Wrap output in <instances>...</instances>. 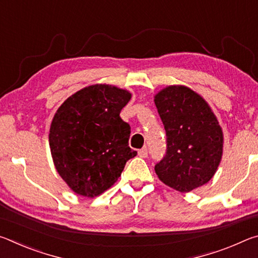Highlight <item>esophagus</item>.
I'll return each instance as SVG.
<instances>
[{"instance_id": "obj_1", "label": "esophagus", "mask_w": 258, "mask_h": 258, "mask_svg": "<svg viewBox=\"0 0 258 258\" xmlns=\"http://www.w3.org/2000/svg\"><path fill=\"white\" fill-rule=\"evenodd\" d=\"M138 152H139V156L142 157V158H146V157H148V148L147 147L140 149Z\"/></svg>"}]
</instances>
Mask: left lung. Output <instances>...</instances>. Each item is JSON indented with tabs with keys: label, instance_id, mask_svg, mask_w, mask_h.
<instances>
[{
	"label": "left lung",
	"instance_id": "1",
	"mask_svg": "<svg viewBox=\"0 0 258 258\" xmlns=\"http://www.w3.org/2000/svg\"><path fill=\"white\" fill-rule=\"evenodd\" d=\"M155 103L166 132V154L156 174L180 192L206 184L223 154V133L212 109L189 87L175 85L161 90Z\"/></svg>",
	"mask_w": 258,
	"mask_h": 258
}]
</instances>
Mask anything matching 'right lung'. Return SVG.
<instances>
[{
	"mask_svg": "<svg viewBox=\"0 0 258 258\" xmlns=\"http://www.w3.org/2000/svg\"><path fill=\"white\" fill-rule=\"evenodd\" d=\"M127 91L97 84L61 104L52 120L49 142L56 171L76 194L97 197L120 176L138 152L128 147L131 126L119 113Z\"/></svg>",
	"mask_w": 258,
	"mask_h": 258,
	"instance_id": "add662e5",
	"label": "right lung"
}]
</instances>
